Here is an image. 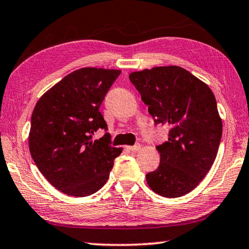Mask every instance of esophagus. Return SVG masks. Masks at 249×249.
Returning <instances> with one entry per match:
<instances>
[{
  "mask_svg": "<svg viewBox=\"0 0 249 249\" xmlns=\"http://www.w3.org/2000/svg\"><path fill=\"white\" fill-rule=\"evenodd\" d=\"M126 148H127L128 151L136 152V151H139V150H140V148H141V145H140V144H135V145H133V146H126Z\"/></svg>",
  "mask_w": 249,
  "mask_h": 249,
  "instance_id": "obj_1",
  "label": "esophagus"
}]
</instances>
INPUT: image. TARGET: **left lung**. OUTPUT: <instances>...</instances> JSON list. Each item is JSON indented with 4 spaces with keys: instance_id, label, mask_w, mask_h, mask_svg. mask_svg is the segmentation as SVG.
<instances>
[{
    "instance_id": "1",
    "label": "left lung",
    "mask_w": 249,
    "mask_h": 249,
    "mask_svg": "<svg viewBox=\"0 0 249 249\" xmlns=\"http://www.w3.org/2000/svg\"><path fill=\"white\" fill-rule=\"evenodd\" d=\"M155 124L169 126L157 146L160 165L146 174L155 194L178 198L194 190L209 172L219 148L222 123L208 85L179 66L154 67L128 76Z\"/></svg>"
}]
</instances>
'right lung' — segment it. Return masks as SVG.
Wrapping results in <instances>:
<instances>
[{
	"label": "right lung",
	"mask_w": 249,
	"mask_h": 249,
	"mask_svg": "<svg viewBox=\"0 0 249 249\" xmlns=\"http://www.w3.org/2000/svg\"><path fill=\"white\" fill-rule=\"evenodd\" d=\"M121 70L86 67L51 87L36 104L29 133V150L43 177L62 194L87 196L109 178L122 147L109 145L107 124L99 107Z\"/></svg>",
	"instance_id": "obj_1"
}]
</instances>
